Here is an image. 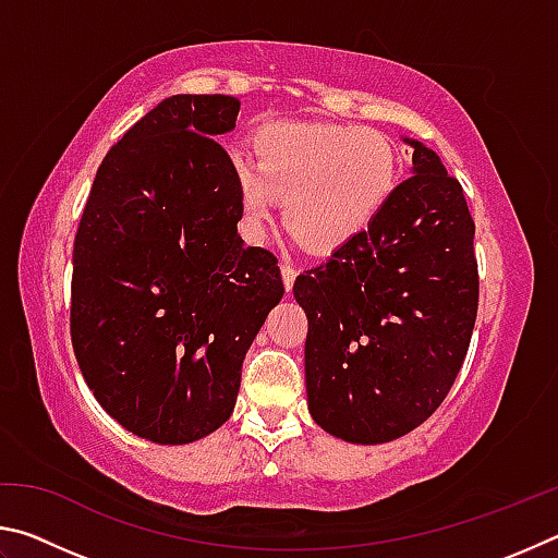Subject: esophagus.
I'll return each mask as SVG.
<instances>
[{"instance_id":"obj_1","label":"esophagus","mask_w":558,"mask_h":558,"mask_svg":"<svg viewBox=\"0 0 558 558\" xmlns=\"http://www.w3.org/2000/svg\"><path fill=\"white\" fill-rule=\"evenodd\" d=\"M280 272H282V282H286V290L290 292V290H292V282H295L298 270L292 268L290 263H282V266H280Z\"/></svg>"}]
</instances>
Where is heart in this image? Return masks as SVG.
<instances>
[{
  "instance_id": "heart-1",
  "label": "heart",
  "mask_w": 558,
  "mask_h": 558,
  "mask_svg": "<svg viewBox=\"0 0 558 558\" xmlns=\"http://www.w3.org/2000/svg\"><path fill=\"white\" fill-rule=\"evenodd\" d=\"M256 167L235 159L243 231L260 241L278 199L286 229L332 256L372 229L399 184V155L384 135L323 122H270L253 140Z\"/></svg>"
}]
</instances>
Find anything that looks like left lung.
Instances as JSON below:
<instances>
[{
  "mask_svg": "<svg viewBox=\"0 0 558 558\" xmlns=\"http://www.w3.org/2000/svg\"><path fill=\"white\" fill-rule=\"evenodd\" d=\"M411 174L372 229L292 292L307 315V409L329 436L376 446L446 399L477 317L475 221L440 157L418 140Z\"/></svg>",
  "mask_w": 558,
  "mask_h": 558,
  "instance_id": "obj_1",
  "label": "left lung"
}]
</instances>
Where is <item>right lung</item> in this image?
Returning <instances> with one entry per match:
<instances>
[{"label":"right lung","instance_id":"right-lung-1","mask_svg":"<svg viewBox=\"0 0 558 558\" xmlns=\"http://www.w3.org/2000/svg\"><path fill=\"white\" fill-rule=\"evenodd\" d=\"M231 96H172L98 167L73 245L71 339L122 428L184 446L229 421L245 352L282 292L270 251L245 248Z\"/></svg>","mask_w":558,"mask_h":558}]
</instances>
